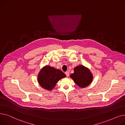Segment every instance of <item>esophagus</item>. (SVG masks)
<instances>
[{"label": "esophagus", "mask_w": 125, "mask_h": 125, "mask_svg": "<svg viewBox=\"0 0 125 125\" xmlns=\"http://www.w3.org/2000/svg\"><path fill=\"white\" fill-rule=\"evenodd\" d=\"M65 74H66V75L68 77V76L69 75V72H68V71L65 72Z\"/></svg>", "instance_id": "esophagus-1"}]
</instances>
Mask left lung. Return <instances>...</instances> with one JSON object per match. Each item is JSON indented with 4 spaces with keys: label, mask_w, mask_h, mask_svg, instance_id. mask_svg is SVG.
<instances>
[{
    "label": "left lung",
    "mask_w": 125,
    "mask_h": 125,
    "mask_svg": "<svg viewBox=\"0 0 125 125\" xmlns=\"http://www.w3.org/2000/svg\"><path fill=\"white\" fill-rule=\"evenodd\" d=\"M70 77L81 88H85L91 83L93 76L90 70L83 65H79L74 68V73Z\"/></svg>",
    "instance_id": "left-lung-1"
}]
</instances>
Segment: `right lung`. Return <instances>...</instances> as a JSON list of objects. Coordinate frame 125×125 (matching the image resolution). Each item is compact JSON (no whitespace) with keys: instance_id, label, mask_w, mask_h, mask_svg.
Segmentation results:
<instances>
[{"instance_id":"1","label":"right lung","mask_w":125,"mask_h":125,"mask_svg":"<svg viewBox=\"0 0 125 125\" xmlns=\"http://www.w3.org/2000/svg\"><path fill=\"white\" fill-rule=\"evenodd\" d=\"M65 77L66 75L60 70L46 66L39 72L37 79L42 88L50 91L54 88L59 80Z\"/></svg>"}]
</instances>
